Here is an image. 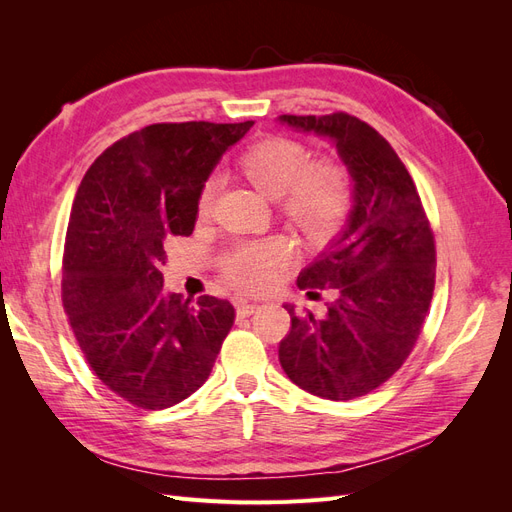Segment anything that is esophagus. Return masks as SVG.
<instances>
[{"mask_svg": "<svg viewBox=\"0 0 512 512\" xmlns=\"http://www.w3.org/2000/svg\"><path fill=\"white\" fill-rule=\"evenodd\" d=\"M258 309H260V305H256V303H247V301L237 303V314L239 316H252L254 312H258Z\"/></svg>", "mask_w": 512, "mask_h": 512, "instance_id": "esophagus-1", "label": "esophagus"}]
</instances>
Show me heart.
<instances>
[{
	"label": "heart",
	"mask_w": 512,
	"mask_h": 512,
	"mask_svg": "<svg viewBox=\"0 0 512 512\" xmlns=\"http://www.w3.org/2000/svg\"><path fill=\"white\" fill-rule=\"evenodd\" d=\"M239 173L256 190L277 198L282 218L316 247L331 245L342 235L354 207L348 170L333 160H312V151L286 136H269L252 143L237 160ZM213 179L200 185L196 211L207 215L215 200ZM282 239L245 243L224 258L228 280L243 290H265L288 262Z\"/></svg>",
	"instance_id": "b5f03b06"
}]
</instances>
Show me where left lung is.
I'll return each mask as SVG.
<instances>
[{
  "label": "left lung",
  "instance_id": "1",
  "mask_svg": "<svg viewBox=\"0 0 512 512\" xmlns=\"http://www.w3.org/2000/svg\"><path fill=\"white\" fill-rule=\"evenodd\" d=\"M329 136L354 181L342 237L299 273L301 290L335 288L324 318L290 314L280 363L299 389L331 401L371 393L410 356L436 286V241L421 196L395 149L348 113L282 115ZM312 294V292H307Z\"/></svg>",
  "mask_w": 512,
  "mask_h": 512
}]
</instances>
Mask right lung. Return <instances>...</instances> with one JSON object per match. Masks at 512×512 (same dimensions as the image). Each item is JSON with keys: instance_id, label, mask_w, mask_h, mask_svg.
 Instances as JSON below:
<instances>
[{"instance_id": "1", "label": "right lung", "mask_w": 512, "mask_h": 512, "mask_svg": "<svg viewBox=\"0 0 512 512\" xmlns=\"http://www.w3.org/2000/svg\"><path fill=\"white\" fill-rule=\"evenodd\" d=\"M254 126L153 123L89 166L66 232L61 303L85 361L115 395L164 410L209 378L235 322L226 299L166 292V243L190 237L198 190Z\"/></svg>"}]
</instances>
